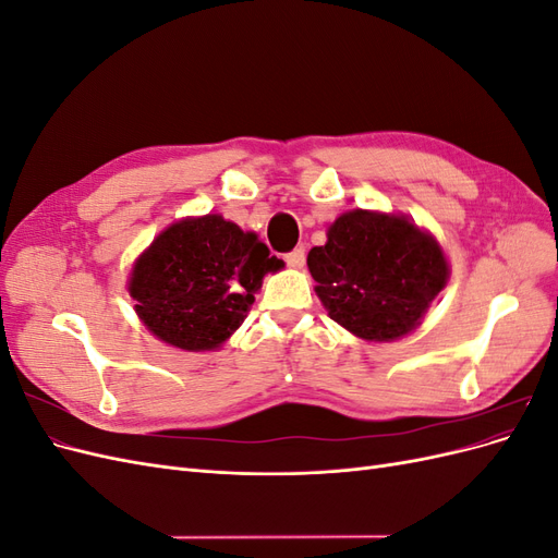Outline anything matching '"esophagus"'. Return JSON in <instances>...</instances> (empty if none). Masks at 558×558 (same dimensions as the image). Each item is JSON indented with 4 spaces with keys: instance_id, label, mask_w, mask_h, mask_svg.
<instances>
[{
    "instance_id": "34e87169",
    "label": "esophagus",
    "mask_w": 558,
    "mask_h": 558,
    "mask_svg": "<svg viewBox=\"0 0 558 558\" xmlns=\"http://www.w3.org/2000/svg\"><path fill=\"white\" fill-rule=\"evenodd\" d=\"M286 263L293 269L305 267V248H293L291 253H286Z\"/></svg>"
}]
</instances>
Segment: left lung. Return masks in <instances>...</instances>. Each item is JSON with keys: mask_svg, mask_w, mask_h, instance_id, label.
<instances>
[{"mask_svg": "<svg viewBox=\"0 0 558 558\" xmlns=\"http://www.w3.org/2000/svg\"><path fill=\"white\" fill-rule=\"evenodd\" d=\"M307 267L328 316L367 342L412 332L449 279V263L430 232L410 218L367 209L342 214Z\"/></svg>", "mask_w": 558, "mask_h": 558, "instance_id": "8db88e82", "label": "left lung"}]
</instances>
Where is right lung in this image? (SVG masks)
Instances as JSON below:
<instances>
[{
  "mask_svg": "<svg viewBox=\"0 0 558 558\" xmlns=\"http://www.w3.org/2000/svg\"><path fill=\"white\" fill-rule=\"evenodd\" d=\"M281 267L256 232L207 214L165 228L134 263L128 291L158 340L214 351L242 326L263 277Z\"/></svg>",
  "mask_w": 558,
  "mask_h": 558,
  "instance_id": "add662e5",
  "label": "right lung"
}]
</instances>
